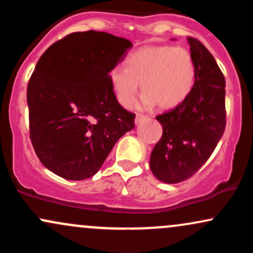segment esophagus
<instances>
[{
  "mask_svg": "<svg viewBox=\"0 0 253 253\" xmlns=\"http://www.w3.org/2000/svg\"><path fill=\"white\" fill-rule=\"evenodd\" d=\"M146 120H150V117H147V115H144V114H136L135 117V124H140L141 121H146Z\"/></svg>",
  "mask_w": 253,
  "mask_h": 253,
  "instance_id": "obj_1",
  "label": "esophagus"
}]
</instances>
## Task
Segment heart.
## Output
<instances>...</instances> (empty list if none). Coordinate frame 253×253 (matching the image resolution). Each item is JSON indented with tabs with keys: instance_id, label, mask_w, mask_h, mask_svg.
<instances>
[{
	"instance_id": "b5f03b06",
	"label": "heart",
	"mask_w": 253,
	"mask_h": 253,
	"mask_svg": "<svg viewBox=\"0 0 253 253\" xmlns=\"http://www.w3.org/2000/svg\"><path fill=\"white\" fill-rule=\"evenodd\" d=\"M124 66L109 72V82L118 102L129 108L135 102L139 83L145 92L143 102L170 109L187 98L195 82V62L182 46H146L129 54Z\"/></svg>"
}]
</instances>
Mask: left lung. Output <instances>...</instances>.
<instances>
[{
  "instance_id": "obj_1",
  "label": "left lung",
  "mask_w": 253,
  "mask_h": 253,
  "mask_svg": "<svg viewBox=\"0 0 253 253\" xmlns=\"http://www.w3.org/2000/svg\"><path fill=\"white\" fill-rule=\"evenodd\" d=\"M187 40L195 62V82L182 103L156 117L163 135L150 159L153 175L169 184L195 175L215 150L226 127L223 74L201 42L193 37Z\"/></svg>"
}]
</instances>
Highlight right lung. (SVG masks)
<instances>
[{
	"label": "right lung",
	"instance_id": "1",
	"mask_svg": "<svg viewBox=\"0 0 253 253\" xmlns=\"http://www.w3.org/2000/svg\"><path fill=\"white\" fill-rule=\"evenodd\" d=\"M132 42L106 32H75L52 43L27 86L30 138L38 158L56 175L82 181L100 170L114 145L134 128L109 72Z\"/></svg>",
	"mask_w": 253,
	"mask_h": 253
}]
</instances>
